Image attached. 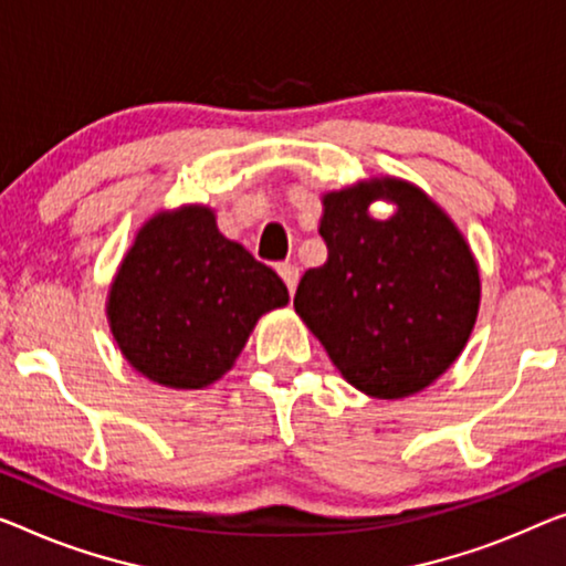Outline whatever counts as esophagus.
Masks as SVG:
<instances>
[{
  "label": "esophagus",
  "mask_w": 566,
  "mask_h": 566,
  "mask_svg": "<svg viewBox=\"0 0 566 566\" xmlns=\"http://www.w3.org/2000/svg\"><path fill=\"white\" fill-rule=\"evenodd\" d=\"M276 272H280L282 282L286 284V290H290V294H294V286H297V280H300V269L294 266V264H290V261H286V264L276 266Z\"/></svg>",
  "instance_id": "34e87169"
}]
</instances>
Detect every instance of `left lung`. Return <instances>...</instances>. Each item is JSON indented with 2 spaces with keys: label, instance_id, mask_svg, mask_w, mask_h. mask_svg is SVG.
Instances as JSON below:
<instances>
[{
  "label": "left lung",
  "instance_id": "1",
  "mask_svg": "<svg viewBox=\"0 0 566 566\" xmlns=\"http://www.w3.org/2000/svg\"><path fill=\"white\" fill-rule=\"evenodd\" d=\"M389 197L397 213L367 216ZM323 266L307 269L294 310L337 370L376 399L427 389L465 348L480 276L465 239L415 185L376 180L325 196Z\"/></svg>",
  "mask_w": 566,
  "mask_h": 566
}]
</instances>
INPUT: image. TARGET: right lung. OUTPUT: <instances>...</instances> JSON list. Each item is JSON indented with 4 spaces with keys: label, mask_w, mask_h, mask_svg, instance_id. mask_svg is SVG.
Returning <instances> with one entry per match:
<instances>
[{
    "label": "right lung",
    "mask_w": 566,
    "mask_h": 566,
    "mask_svg": "<svg viewBox=\"0 0 566 566\" xmlns=\"http://www.w3.org/2000/svg\"><path fill=\"white\" fill-rule=\"evenodd\" d=\"M290 302L274 269L216 229L208 208L163 213L139 231L108 294L126 360L170 389H200L233 366L264 312Z\"/></svg>",
    "instance_id": "obj_1"
}]
</instances>
